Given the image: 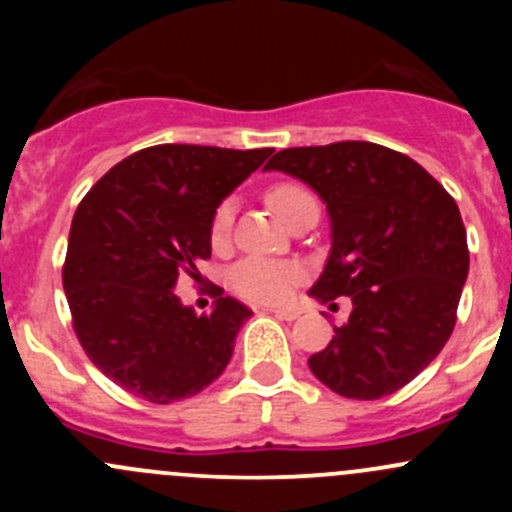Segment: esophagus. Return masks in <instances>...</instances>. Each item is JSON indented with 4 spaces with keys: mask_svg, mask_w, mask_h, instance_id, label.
<instances>
[{
    "mask_svg": "<svg viewBox=\"0 0 512 512\" xmlns=\"http://www.w3.org/2000/svg\"><path fill=\"white\" fill-rule=\"evenodd\" d=\"M277 319H285V322H294L299 317L297 309H270Z\"/></svg>",
    "mask_w": 512,
    "mask_h": 512,
    "instance_id": "esophagus-1",
    "label": "esophagus"
}]
</instances>
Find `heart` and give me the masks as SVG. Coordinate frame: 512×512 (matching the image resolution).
<instances>
[{"mask_svg": "<svg viewBox=\"0 0 512 512\" xmlns=\"http://www.w3.org/2000/svg\"><path fill=\"white\" fill-rule=\"evenodd\" d=\"M314 200V195L307 188L294 183H282L270 190L267 203L272 205L277 215L287 223L289 215L299 208V205ZM232 218H235V203L225 200L213 218V242H225L230 235ZM304 272L297 262L287 260H272V257H247V260L237 262L230 272V285L235 292L245 294V297L257 299V302H285L292 294V289L302 282Z\"/></svg>", "mask_w": 512, "mask_h": 512, "instance_id": "heart-1", "label": "heart"}]
</instances>
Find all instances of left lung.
<instances>
[{
    "instance_id": "obj_1",
    "label": "left lung",
    "mask_w": 512,
    "mask_h": 512,
    "mask_svg": "<svg viewBox=\"0 0 512 512\" xmlns=\"http://www.w3.org/2000/svg\"><path fill=\"white\" fill-rule=\"evenodd\" d=\"M265 170L302 180L327 205L332 250L309 297H352V314L309 369L347 399L394 394L456 327L468 277L456 200L416 160L369 141L285 148Z\"/></svg>"
}]
</instances>
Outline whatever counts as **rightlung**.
Instances as JSON below:
<instances>
[{
    "label": "right lung",
    "instance_id": "right-lung-1",
    "mask_svg": "<svg viewBox=\"0 0 512 512\" xmlns=\"http://www.w3.org/2000/svg\"><path fill=\"white\" fill-rule=\"evenodd\" d=\"M270 156L163 143L113 165L81 200L64 292L81 347L121 389L170 404L200 394L230 364L250 309L220 289L213 312L195 314L175 285L198 280L215 210Z\"/></svg>",
    "mask_w": 512,
    "mask_h": 512
}]
</instances>
